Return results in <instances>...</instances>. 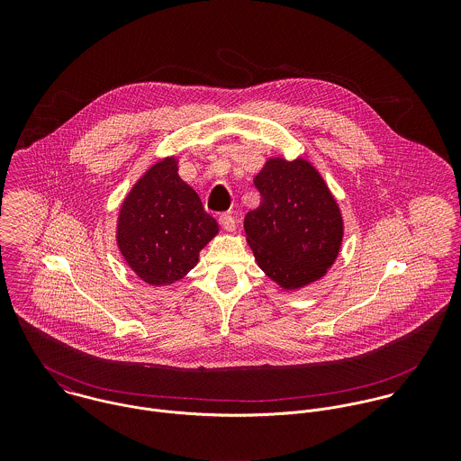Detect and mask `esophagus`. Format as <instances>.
Returning a JSON list of instances; mask_svg holds the SVG:
<instances>
[{
    "label": "esophagus",
    "mask_w": 461,
    "mask_h": 461,
    "mask_svg": "<svg viewBox=\"0 0 461 461\" xmlns=\"http://www.w3.org/2000/svg\"><path fill=\"white\" fill-rule=\"evenodd\" d=\"M220 225L223 227V230H234L236 229V218L230 214V212H223V214H220Z\"/></svg>",
    "instance_id": "34e87169"
}]
</instances>
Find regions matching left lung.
<instances>
[{
  "label": "left lung",
  "mask_w": 461,
  "mask_h": 461,
  "mask_svg": "<svg viewBox=\"0 0 461 461\" xmlns=\"http://www.w3.org/2000/svg\"><path fill=\"white\" fill-rule=\"evenodd\" d=\"M254 185L261 203L245 232L259 267L284 289L321 278L339 256L342 216L320 172L302 158H271Z\"/></svg>",
  "instance_id": "obj_1"
}]
</instances>
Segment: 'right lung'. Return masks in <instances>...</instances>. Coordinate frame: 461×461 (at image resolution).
I'll return each mask as SVG.
<instances>
[{
  "instance_id": "add662e5",
  "label": "right lung",
  "mask_w": 461,
  "mask_h": 461,
  "mask_svg": "<svg viewBox=\"0 0 461 461\" xmlns=\"http://www.w3.org/2000/svg\"><path fill=\"white\" fill-rule=\"evenodd\" d=\"M218 234L195 190L177 174V159L152 165L124 198L117 245L132 271L150 285L183 278Z\"/></svg>"
}]
</instances>
